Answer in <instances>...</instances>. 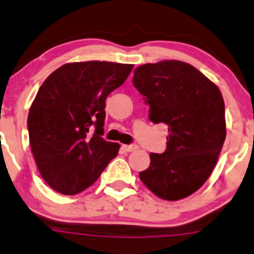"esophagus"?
Returning <instances> with one entry per match:
<instances>
[{"mask_svg": "<svg viewBox=\"0 0 254 254\" xmlns=\"http://www.w3.org/2000/svg\"><path fill=\"white\" fill-rule=\"evenodd\" d=\"M123 149L125 150V151L127 152H131V151H135V150L139 149V146L135 144H131V145H123Z\"/></svg>", "mask_w": 254, "mask_h": 254, "instance_id": "esophagus-1", "label": "esophagus"}]
</instances>
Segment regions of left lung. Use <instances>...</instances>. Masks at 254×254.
<instances>
[{"mask_svg": "<svg viewBox=\"0 0 254 254\" xmlns=\"http://www.w3.org/2000/svg\"><path fill=\"white\" fill-rule=\"evenodd\" d=\"M132 83L150 107L149 119L169 127L166 150L150 154V166L140 172V180L162 200L192 195L212 174L226 139L220 89L180 61L140 65Z\"/></svg>", "mask_w": 254, "mask_h": 254, "instance_id": "left-lung-1", "label": "left lung"}]
</instances>
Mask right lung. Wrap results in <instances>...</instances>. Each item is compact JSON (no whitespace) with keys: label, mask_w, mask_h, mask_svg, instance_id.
<instances>
[{"label":"right lung","mask_w":254,"mask_h":254,"mask_svg":"<svg viewBox=\"0 0 254 254\" xmlns=\"http://www.w3.org/2000/svg\"><path fill=\"white\" fill-rule=\"evenodd\" d=\"M132 67L99 61L67 63L41 85L27 127L37 167L54 191L82 192L118 155L120 145L102 137L105 99Z\"/></svg>","instance_id":"right-lung-1"}]
</instances>
